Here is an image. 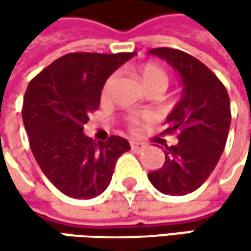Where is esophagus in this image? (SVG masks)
<instances>
[{
  "label": "esophagus",
  "instance_id": "34e87169",
  "mask_svg": "<svg viewBox=\"0 0 251 251\" xmlns=\"http://www.w3.org/2000/svg\"><path fill=\"white\" fill-rule=\"evenodd\" d=\"M130 148L133 151H142L145 148V144L144 142H139V141H130Z\"/></svg>",
  "mask_w": 251,
  "mask_h": 251
}]
</instances>
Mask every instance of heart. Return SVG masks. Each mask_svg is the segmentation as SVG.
<instances>
[{
	"label": "heart",
	"instance_id": "obj_1",
	"mask_svg": "<svg viewBox=\"0 0 251 251\" xmlns=\"http://www.w3.org/2000/svg\"><path fill=\"white\" fill-rule=\"evenodd\" d=\"M141 78H142V82L145 85V88H150V87H154V85H163V87H167L169 84V76L167 74L157 65H152V64H148L142 68L141 71ZM113 81H115V75H112L103 85V96H107L112 90V85H113Z\"/></svg>",
	"mask_w": 251,
	"mask_h": 251
}]
</instances>
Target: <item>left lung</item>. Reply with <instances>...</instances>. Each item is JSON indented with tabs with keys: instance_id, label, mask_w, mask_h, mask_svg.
Returning <instances> with one entry per match:
<instances>
[{
	"instance_id": "left-lung-1",
	"label": "left lung",
	"mask_w": 251,
	"mask_h": 251,
	"mask_svg": "<svg viewBox=\"0 0 251 251\" xmlns=\"http://www.w3.org/2000/svg\"><path fill=\"white\" fill-rule=\"evenodd\" d=\"M150 53L175 68L183 90L164 130L177 132L178 142L166 147L164 166L148 178L161 193L183 196L199 189L218 164L231 125L229 97L218 76L189 53L170 48Z\"/></svg>"
}]
</instances>
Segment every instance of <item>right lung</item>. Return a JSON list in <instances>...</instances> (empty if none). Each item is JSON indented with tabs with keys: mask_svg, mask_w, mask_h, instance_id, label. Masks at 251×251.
Here are the masks:
<instances>
[{
	"mask_svg": "<svg viewBox=\"0 0 251 251\" xmlns=\"http://www.w3.org/2000/svg\"><path fill=\"white\" fill-rule=\"evenodd\" d=\"M132 53H68L28 84L23 103V122L31 152L50 183L74 199L103 193L118 158L130 150L121 136L94 142L84 125L100 106L107 78Z\"/></svg>",
	"mask_w": 251,
	"mask_h": 251,
	"instance_id": "obj_1",
	"label": "right lung"
}]
</instances>
